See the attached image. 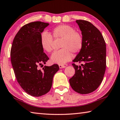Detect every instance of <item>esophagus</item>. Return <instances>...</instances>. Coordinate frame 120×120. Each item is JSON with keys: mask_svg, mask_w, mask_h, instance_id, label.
<instances>
[{"mask_svg": "<svg viewBox=\"0 0 120 120\" xmlns=\"http://www.w3.org/2000/svg\"><path fill=\"white\" fill-rule=\"evenodd\" d=\"M59 68H66V66L63 65H59Z\"/></svg>", "mask_w": 120, "mask_h": 120, "instance_id": "34e87169", "label": "esophagus"}]
</instances>
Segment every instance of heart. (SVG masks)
Masks as SVG:
<instances>
[{
  "instance_id": "b5f03b06",
  "label": "heart",
  "mask_w": 120,
  "mask_h": 120,
  "mask_svg": "<svg viewBox=\"0 0 120 120\" xmlns=\"http://www.w3.org/2000/svg\"><path fill=\"white\" fill-rule=\"evenodd\" d=\"M52 35L55 38L62 39L60 50L55 52L51 56L54 63L65 64L73 57V54L81 50L83 46V38L81 33L75 31L73 27L68 25H60L52 29ZM53 39L52 36L46 32L41 33V44L45 51L50 52L52 50Z\"/></svg>"
}]
</instances>
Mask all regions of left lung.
<instances>
[{"label":"left lung","instance_id":"obj_1","mask_svg":"<svg viewBox=\"0 0 120 120\" xmlns=\"http://www.w3.org/2000/svg\"><path fill=\"white\" fill-rule=\"evenodd\" d=\"M82 31L83 47L73 62L75 73L69 82L73 90L79 94L93 92L102 83L106 69V44L100 30L88 21L77 20Z\"/></svg>","mask_w":120,"mask_h":120}]
</instances>
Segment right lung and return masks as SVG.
<instances>
[{
  "instance_id": "add662e5",
  "label": "right lung",
  "mask_w": 120,
  "mask_h": 120,
  "mask_svg": "<svg viewBox=\"0 0 120 120\" xmlns=\"http://www.w3.org/2000/svg\"><path fill=\"white\" fill-rule=\"evenodd\" d=\"M49 24L31 22L23 26L17 33L10 50L11 62L19 84L27 94L41 96L48 93L52 79L59 70L57 64L38 69V64L49 60L41 44V33ZM43 66V65H42Z\"/></svg>"
}]
</instances>
